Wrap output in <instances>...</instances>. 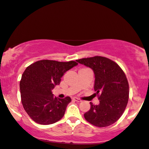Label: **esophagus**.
Instances as JSON below:
<instances>
[{"mask_svg": "<svg viewBox=\"0 0 149 149\" xmlns=\"http://www.w3.org/2000/svg\"><path fill=\"white\" fill-rule=\"evenodd\" d=\"M73 100L76 101H77V102H81V100H80V99L77 98V97H74V98H73Z\"/></svg>", "mask_w": 149, "mask_h": 149, "instance_id": "34e87169", "label": "esophagus"}]
</instances>
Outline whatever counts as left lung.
I'll return each mask as SVG.
<instances>
[{
  "instance_id": "1",
  "label": "left lung",
  "mask_w": 149,
  "mask_h": 149,
  "mask_svg": "<svg viewBox=\"0 0 149 149\" xmlns=\"http://www.w3.org/2000/svg\"><path fill=\"white\" fill-rule=\"evenodd\" d=\"M76 61L93 70L94 88L100 100L98 105L90 102L91 109L84 114L85 120L100 127L113 124L123 114L129 100V84L124 72L115 62L101 56Z\"/></svg>"
}]
</instances>
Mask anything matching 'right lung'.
<instances>
[{
  "mask_svg": "<svg viewBox=\"0 0 149 149\" xmlns=\"http://www.w3.org/2000/svg\"><path fill=\"white\" fill-rule=\"evenodd\" d=\"M74 61L42 60L26 68L19 83L24 110L32 119L42 125L55 123L63 117L69 97L59 99L52 90L61 83L65 72L77 65Z\"/></svg>",
  "mask_w": 149,
  "mask_h": 149,
  "instance_id": "obj_1",
  "label": "right lung"
}]
</instances>
